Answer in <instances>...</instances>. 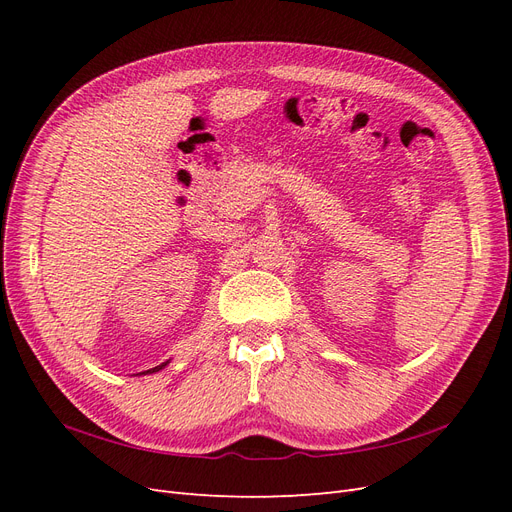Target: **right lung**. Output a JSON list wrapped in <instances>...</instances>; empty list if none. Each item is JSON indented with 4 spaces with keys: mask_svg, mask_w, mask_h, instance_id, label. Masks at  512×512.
Returning <instances> with one entry per match:
<instances>
[{
    "mask_svg": "<svg viewBox=\"0 0 512 512\" xmlns=\"http://www.w3.org/2000/svg\"><path fill=\"white\" fill-rule=\"evenodd\" d=\"M170 361H166V363H162V365H158V367H153V369H147V371H141V374H156V371H160V369H164L166 365H168Z\"/></svg>",
    "mask_w": 512,
    "mask_h": 512,
    "instance_id": "add662e5",
    "label": "right lung"
}]
</instances>
